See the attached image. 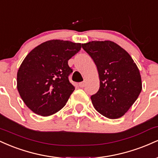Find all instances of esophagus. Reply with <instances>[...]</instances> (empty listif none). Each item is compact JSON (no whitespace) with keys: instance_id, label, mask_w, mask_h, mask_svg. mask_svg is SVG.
Segmentation results:
<instances>
[{"instance_id":"obj_1","label":"esophagus","mask_w":158,"mask_h":158,"mask_svg":"<svg viewBox=\"0 0 158 158\" xmlns=\"http://www.w3.org/2000/svg\"><path fill=\"white\" fill-rule=\"evenodd\" d=\"M78 85H79V88H84L85 85V81H82V82H79V84H78Z\"/></svg>"}]
</instances>
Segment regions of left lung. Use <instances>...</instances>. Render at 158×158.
<instances>
[{"instance_id": "1", "label": "left lung", "mask_w": 158, "mask_h": 158, "mask_svg": "<svg viewBox=\"0 0 158 158\" xmlns=\"http://www.w3.org/2000/svg\"><path fill=\"white\" fill-rule=\"evenodd\" d=\"M97 67L99 89L92 95L96 110L108 119H118L129 110L142 90L140 73L126 50L111 41L81 44Z\"/></svg>"}]
</instances>
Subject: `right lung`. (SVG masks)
<instances>
[{
    "mask_svg": "<svg viewBox=\"0 0 158 158\" xmlns=\"http://www.w3.org/2000/svg\"><path fill=\"white\" fill-rule=\"evenodd\" d=\"M81 48V43L50 40L27 54L18 70L17 88L33 113L48 117L66 105L75 90L68 79V60Z\"/></svg>",
    "mask_w": 158,
    "mask_h": 158,
    "instance_id": "1",
    "label": "right lung"
}]
</instances>
